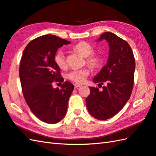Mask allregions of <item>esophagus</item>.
Wrapping results in <instances>:
<instances>
[{
	"label": "esophagus",
	"mask_w": 156,
	"mask_h": 156,
	"mask_svg": "<svg viewBox=\"0 0 156 156\" xmlns=\"http://www.w3.org/2000/svg\"><path fill=\"white\" fill-rule=\"evenodd\" d=\"M74 86V88H80V87L81 86V85H80V84H75Z\"/></svg>",
	"instance_id": "esophagus-1"
}]
</instances>
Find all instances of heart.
I'll list each match as a JSON object with an SVG mask.
<instances>
[{
  "label": "heart",
  "mask_w": 156,
  "mask_h": 156,
  "mask_svg": "<svg viewBox=\"0 0 156 156\" xmlns=\"http://www.w3.org/2000/svg\"><path fill=\"white\" fill-rule=\"evenodd\" d=\"M73 49L82 56L86 57V63L92 69L96 70L102 66V58L97 54H93L94 52V49L89 43L80 42L73 47ZM54 61L60 69H65L66 68V57H65L64 52H58L54 56ZM89 74L90 70L87 68H84L82 69L70 71L67 74L66 77L72 82L82 84L86 80V78L87 76H88Z\"/></svg>",
  "instance_id": "obj_1"
}]
</instances>
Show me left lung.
Segmentation results:
<instances>
[{
    "label": "left lung",
    "instance_id": "1",
    "mask_svg": "<svg viewBox=\"0 0 156 156\" xmlns=\"http://www.w3.org/2000/svg\"><path fill=\"white\" fill-rule=\"evenodd\" d=\"M106 41L109 44V57L93 82L107 86L89 87L90 95L86 100L89 113L93 117L105 120L113 117L128 102L132 92L136 62L131 47L124 40L110 32H104L98 41Z\"/></svg>",
    "mask_w": 156,
    "mask_h": 156
}]
</instances>
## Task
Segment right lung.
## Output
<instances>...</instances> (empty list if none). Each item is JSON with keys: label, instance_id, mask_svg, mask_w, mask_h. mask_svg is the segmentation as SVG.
<instances>
[{"label": "right lung", "instance_id": "add662e5", "mask_svg": "<svg viewBox=\"0 0 156 156\" xmlns=\"http://www.w3.org/2000/svg\"><path fill=\"white\" fill-rule=\"evenodd\" d=\"M70 42L52 34L32 40L23 51L19 77L23 96L36 116L48 124H56L66 113L74 85L66 81L61 89L54 88V82H64L54 56L60 47Z\"/></svg>", "mask_w": 156, "mask_h": 156}]
</instances>
